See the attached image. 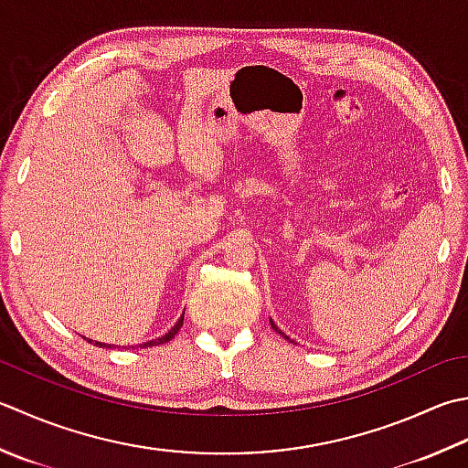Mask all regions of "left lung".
<instances>
[{
	"instance_id": "left-lung-1",
	"label": "left lung",
	"mask_w": 468,
	"mask_h": 468,
	"mask_svg": "<svg viewBox=\"0 0 468 468\" xmlns=\"http://www.w3.org/2000/svg\"><path fill=\"white\" fill-rule=\"evenodd\" d=\"M271 326H273V328H276V333H280V335H282V336H286V335H283V333H282V331H278V326H276V324H273V323H271ZM286 338H288V336H286Z\"/></svg>"
}]
</instances>
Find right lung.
Listing matches in <instances>:
<instances>
[{"instance_id": "add662e5", "label": "right lung", "mask_w": 468, "mask_h": 468, "mask_svg": "<svg viewBox=\"0 0 468 468\" xmlns=\"http://www.w3.org/2000/svg\"><path fill=\"white\" fill-rule=\"evenodd\" d=\"M182 320H185V314L180 316V320L176 324H174L170 331L164 335V336H160V338H154V341H148V343H144V345H140V349H145V346H155V345H162V343H168L170 338H174L176 336V333L180 331V326H182ZM93 345H97V346H105V349H109V346H113V345H105V343H99V341H95Z\"/></svg>"}]
</instances>
